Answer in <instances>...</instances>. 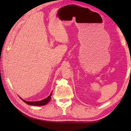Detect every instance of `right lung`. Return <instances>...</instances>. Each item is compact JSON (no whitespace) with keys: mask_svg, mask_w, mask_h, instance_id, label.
Masks as SVG:
<instances>
[{"mask_svg":"<svg viewBox=\"0 0 131 131\" xmlns=\"http://www.w3.org/2000/svg\"><path fill=\"white\" fill-rule=\"evenodd\" d=\"M52 92L51 93L50 95L48 96L47 97H46V99H44L43 100L40 101H35V102H29V101H26L24 100V99H21V97L20 98L23 100L24 102L26 103V104H28L29 105H34V106H44L46 105V104L48 103V102H49L50 99L51 97V96L52 95Z\"/></svg>","mask_w":131,"mask_h":131,"instance_id":"obj_1","label":"right lung"}]
</instances>
